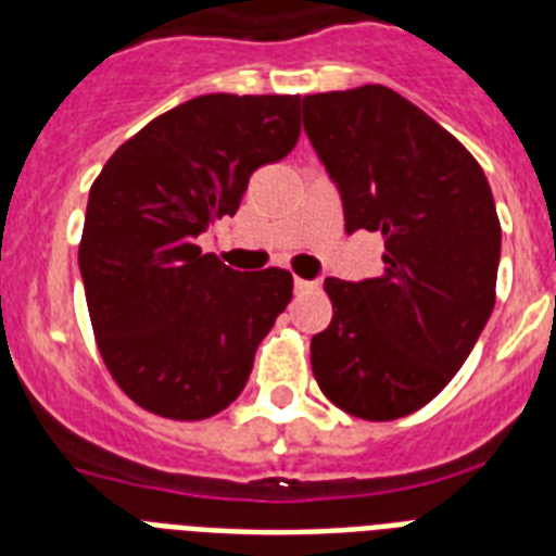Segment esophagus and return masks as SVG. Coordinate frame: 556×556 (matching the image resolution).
<instances>
[{
  "label": "esophagus",
  "mask_w": 556,
  "mask_h": 556,
  "mask_svg": "<svg viewBox=\"0 0 556 556\" xmlns=\"http://www.w3.org/2000/svg\"><path fill=\"white\" fill-rule=\"evenodd\" d=\"M294 288L296 291H317L320 282H312V279H294Z\"/></svg>",
  "instance_id": "1"
}]
</instances>
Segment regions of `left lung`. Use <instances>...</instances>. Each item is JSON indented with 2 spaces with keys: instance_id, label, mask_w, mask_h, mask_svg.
I'll use <instances>...</instances> for the list:
<instances>
[{
  "instance_id": "8db88e82",
  "label": "left lung",
  "mask_w": 556,
  "mask_h": 556,
  "mask_svg": "<svg viewBox=\"0 0 556 556\" xmlns=\"http://www.w3.org/2000/svg\"><path fill=\"white\" fill-rule=\"evenodd\" d=\"M308 141L340 187L346 230L383 239V270L326 279L329 329L312 338L323 395L395 421L447 387L496 303L502 227L479 161L387 86L303 98Z\"/></svg>"
}]
</instances>
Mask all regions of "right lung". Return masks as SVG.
<instances>
[{
  "instance_id": "obj_1",
  "label": "right lung",
  "mask_w": 556,
  "mask_h": 556,
  "mask_svg": "<svg viewBox=\"0 0 556 556\" xmlns=\"http://www.w3.org/2000/svg\"><path fill=\"white\" fill-rule=\"evenodd\" d=\"M300 138V94H201L147 124L100 169L80 274L109 375L135 404L201 421L239 397L294 277L227 268L195 236L233 216L262 164Z\"/></svg>"
}]
</instances>
